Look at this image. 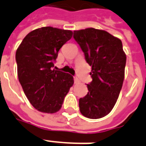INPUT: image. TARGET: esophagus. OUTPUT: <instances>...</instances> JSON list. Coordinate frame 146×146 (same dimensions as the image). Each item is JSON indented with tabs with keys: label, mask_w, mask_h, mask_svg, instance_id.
Segmentation results:
<instances>
[{
	"label": "esophagus",
	"mask_w": 146,
	"mask_h": 146,
	"mask_svg": "<svg viewBox=\"0 0 146 146\" xmlns=\"http://www.w3.org/2000/svg\"><path fill=\"white\" fill-rule=\"evenodd\" d=\"M74 82H75V83H78V82H79V80H78V78L74 77Z\"/></svg>",
	"instance_id": "esophagus-1"
}]
</instances>
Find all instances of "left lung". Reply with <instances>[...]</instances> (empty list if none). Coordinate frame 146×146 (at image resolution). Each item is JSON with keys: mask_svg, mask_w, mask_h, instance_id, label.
I'll use <instances>...</instances> for the list:
<instances>
[{"mask_svg": "<svg viewBox=\"0 0 146 146\" xmlns=\"http://www.w3.org/2000/svg\"><path fill=\"white\" fill-rule=\"evenodd\" d=\"M73 38L92 66L88 93L79 100L80 111L90 119L108 114L115 105L124 79L127 57L122 42L106 31L88 28L74 31Z\"/></svg>", "mask_w": 146, "mask_h": 146, "instance_id": "obj_1", "label": "left lung"}]
</instances>
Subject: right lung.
Wrapping results in <instances>:
<instances>
[{
	"label": "right lung",
	"mask_w": 146,
	"mask_h": 146,
	"mask_svg": "<svg viewBox=\"0 0 146 146\" xmlns=\"http://www.w3.org/2000/svg\"><path fill=\"white\" fill-rule=\"evenodd\" d=\"M73 32L50 26L32 31L17 48V74L31 104L43 113H56L73 85L69 73L53 69L58 51Z\"/></svg>",
	"instance_id": "add662e5"
}]
</instances>
